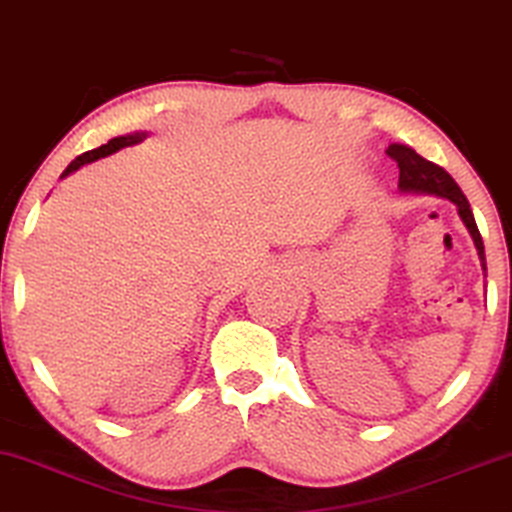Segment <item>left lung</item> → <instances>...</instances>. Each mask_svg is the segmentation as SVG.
I'll use <instances>...</instances> for the list:
<instances>
[{
	"mask_svg": "<svg viewBox=\"0 0 512 512\" xmlns=\"http://www.w3.org/2000/svg\"><path fill=\"white\" fill-rule=\"evenodd\" d=\"M385 154H388L392 161H397L399 189L418 191V194H434V196L448 198V201H453L457 205L459 217H462L466 228H469L471 238L478 247V254L485 261V247L476 226V219H473L469 201H466V196L462 194V189L457 187L453 177H450L441 166H436L425 157H420L416 150H411V147L406 145H390L388 150H385Z\"/></svg>",
	"mask_w": 512,
	"mask_h": 512,
	"instance_id": "1",
	"label": "left lung"
}]
</instances>
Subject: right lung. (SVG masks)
I'll return each instance as SVG.
<instances>
[{"label": "right lung", "instance_id": "add662e5", "mask_svg": "<svg viewBox=\"0 0 512 512\" xmlns=\"http://www.w3.org/2000/svg\"><path fill=\"white\" fill-rule=\"evenodd\" d=\"M138 140H143V136H140V133H133V136H120V138H113V140H108L106 145L96 147V150L83 152V154H80V157H76V159L71 161L69 166H66V170L62 173V177H64V175H69V173H73V170H78V168L83 166V164H90V161H94V159L106 157V154H113V152H117V150H120V147H127V145L138 143Z\"/></svg>", "mask_w": 512, "mask_h": 512}]
</instances>
